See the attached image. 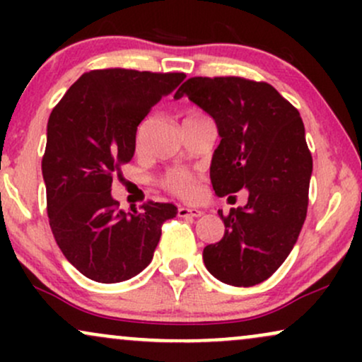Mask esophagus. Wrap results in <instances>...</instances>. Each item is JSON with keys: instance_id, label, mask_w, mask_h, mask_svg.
I'll use <instances>...</instances> for the list:
<instances>
[{"instance_id": "obj_1", "label": "esophagus", "mask_w": 362, "mask_h": 362, "mask_svg": "<svg viewBox=\"0 0 362 362\" xmlns=\"http://www.w3.org/2000/svg\"><path fill=\"white\" fill-rule=\"evenodd\" d=\"M178 216L180 218H199V216H202V211L197 209V207L180 206L178 207Z\"/></svg>"}]
</instances>
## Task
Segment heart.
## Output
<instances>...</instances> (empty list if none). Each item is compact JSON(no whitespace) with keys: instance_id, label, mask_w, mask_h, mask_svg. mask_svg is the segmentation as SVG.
Listing matches in <instances>:
<instances>
[{"instance_id":"1","label":"heart","mask_w":362,"mask_h":362,"mask_svg":"<svg viewBox=\"0 0 362 362\" xmlns=\"http://www.w3.org/2000/svg\"><path fill=\"white\" fill-rule=\"evenodd\" d=\"M204 117L199 112H189V114L184 117V122L187 120H194V119H201ZM163 187L167 190H170L172 194L178 195V197L184 199H192L199 194V178L194 175V173L187 172V170H172L168 172L167 175L163 177Z\"/></svg>"}]
</instances>
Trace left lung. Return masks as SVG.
Wrapping results in <instances>:
<instances>
[{"label": "left lung", "mask_w": 362, "mask_h": 362, "mask_svg": "<svg viewBox=\"0 0 362 362\" xmlns=\"http://www.w3.org/2000/svg\"><path fill=\"white\" fill-rule=\"evenodd\" d=\"M214 119L221 141L211 161L216 195L243 187L248 202L223 216L224 236L202 252L206 269L230 286H255L288 259L306 219L313 160L300 112L264 81L189 78L178 88Z\"/></svg>", "instance_id": "1"}]
</instances>
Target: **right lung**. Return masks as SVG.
Segmentation results:
<instances>
[{
  "instance_id": "1",
  "label": "right lung",
  "mask_w": 362,
  "mask_h": 362,
  "mask_svg": "<svg viewBox=\"0 0 362 362\" xmlns=\"http://www.w3.org/2000/svg\"><path fill=\"white\" fill-rule=\"evenodd\" d=\"M184 78L95 69L51 112L42 158L49 224L66 259L91 281L114 284L138 276L153 259L161 224L177 216L173 204L153 201L126 213L110 190L134 156L141 120Z\"/></svg>"
}]
</instances>
